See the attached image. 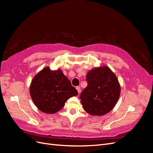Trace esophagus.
Returning <instances> with one entry per match:
<instances>
[{"instance_id":"34e87169","label":"esophagus","mask_w":153,"mask_h":153,"mask_svg":"<svg viewBox=\"0 0 153 153\" xmlns=\"http://www.w3.org/2000/svg\"><path fill=\"white\" fill-rule=\"evenodd\" d=\"M76 90H77V91L78 92V94H80V91H81L80 87L79 86H77V87H76Z\"/></svg>"}]
</instances>
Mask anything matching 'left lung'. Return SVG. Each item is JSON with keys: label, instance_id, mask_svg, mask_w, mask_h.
<instances>
[{"label": "left lung", "instance_id": "left-lung-1", "mask_svg": "<svg viewBox=\"0 0 153 153\" xmlns=\"http://www.w3.org/2000/svg\"><path fill=\"white\" fill-rule=\"evenodd\" d=\"M87 86L80 96L84 109L92 115H103L112 110L121 93L115 74L107 66L94 68L86 75Z\"/></svg>", "mask_w": 153, "mask_h": 153}]
</instances>
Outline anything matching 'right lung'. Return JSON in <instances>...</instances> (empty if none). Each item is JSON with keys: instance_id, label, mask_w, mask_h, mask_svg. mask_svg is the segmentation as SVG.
Wrapping results in <instances>:
<instances>
[{"instance_id": "add662e5", "label": "right lung", "mask_w": 153, "mask_h": 153, "mask_svg": "<svg viewBox=\"0 0 153 153\" xmlns=\"http://www.w3.org/2000/svg\"><path fill=\"white\" fill-rule=\"evenodd\" d=\"M30 94L41 112L54 114L64 107L67 100L76 96L78 91L61 69L52 71L47 67L33 78Z\"/></svg>"}]
</instances>
